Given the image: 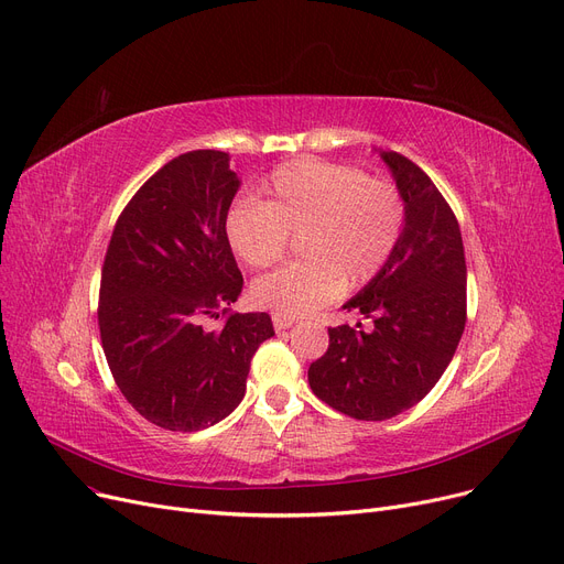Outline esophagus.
<instances>
[{
	"label": "esophagus",
	"instance_id": "34e87169",
	"mask_svg": "<svg viewBox=\"0 0 564 564\" xmlns=\"http://www.w3.org/2000/svg\"><path fill=\"white\" fill-rule=\"evenodd\" d=\"M273 326H275V330L280 333V330H286V328H291L293 326V318H289V316H280V314H273Z\"/></svg>",
	"mask_w": 564,
	"mask_h": 564
}]
</instances>
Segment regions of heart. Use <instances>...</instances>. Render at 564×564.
Listing matches in <instances>:
<instances>
[{"instance_id":"obj_1","label":"heart","mask_w":564,"mask_h":564,"mask_svg":"<svg viewBox=\"0 0 564 564\" xmlns=\"http://www.w3.org/2000/svg\"><path fill=\"white\" fill-rule=\"evenodd\" d=\"M404 229V202L388 181L360 170L301 158L278 167L259 202L229 208L225 234L250 268L275 263L289 234H301L305 261L278 268L252 284L257 305L280 316H303L341 289H358L381 273Z\"/></svg>"}]
</instances>
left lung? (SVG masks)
I'll return each instance as SVG.
<instances>
[{
    "label": "left lung",
    "mask_w": 564,
    "mask_h": 564,
    "mask_svg": "<svg viewBox=\"0 0 564 564\" xmlns=\"http://www.w3.org/2000/svg\"><path fill=\"white\" fill-rule=\"evenodd\" d=\"M377 153L404 202V229L381 273L341 305L371 318V328H328V351L307 371L321 401L371 422L404 413L429 394L466 326V257L457 218L409 158Z\"/></svg>",
    "instance_id": "obj_1"
}]
</instances>
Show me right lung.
<instances>
[{"mask_svg": "<svg viewBox=\"0 0 564 564\" xmlns=\"http://www.w3.org/2000/svg\"><path fill=\"white\" fill-rule=\"evenodd\" d=\"M225 151H191L128 202L100 278L102 351L128 404L170 432L225 420L246 394L250 360L273 337L265 312H227L243 291L225 218L240 187Z\"/></svg>", "mask_w": 564, "mask_h": 564, "instance_id": "right-lung-1", "label": "right lung"}]
</instances>
